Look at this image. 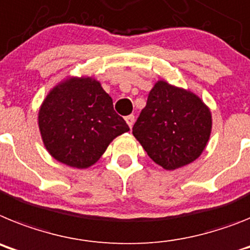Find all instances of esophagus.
<instances>
[{
    "label": "esophagus",
    "mask_w": 250,
    "mask_h": 250,
    "mask_svg": "<svg viewBox=\"0 0 250 250\" xmlns=\"http://www.w3.org/2000/svg\"><path fill=\"white\" fill-rule=\"evenodd\" d=\"M125 122H127V125H129V128H132V125H133V123H134V116H133V114L125 117Z\"/></svg>",
    "instance_id": "34e87169"
}]
</instances>
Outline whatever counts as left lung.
Segmentation results:
<instances>
[{
    "label": "left lung",
    "instance_id": "8db88e82",
    "mask_svg": "<svg viewBox=\"0 0 250 250\" xmlns=\"http://www.w3.org/2000/svg\"><path fill=\"white\" fill-rule=\"evenodd\" d=\"M132 133L165 170H176L203 153L211 133V113L196 94L158 80Z\"/></svg>",
    "mask_w": 250,
    "mask_h": 250
}]
</instances>
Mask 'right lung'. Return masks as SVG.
Returning <instances> with one entry per match:
<instances>
[{"mask_svg":"<svg viewBox=\"0 0 250 250\" xmlns=\"http://www.w3.org/2000/svg\"><path fill=\"white\" fill-rule=\"evenodd\" d=\"M41 138L56 161L86 168L117 136L129 131L93 78H70L53 88L39 110Z\"/></svg>","mask_w":250,"mask_h":250,"instance_id":"1","label":"right lung"}]
</instances>
